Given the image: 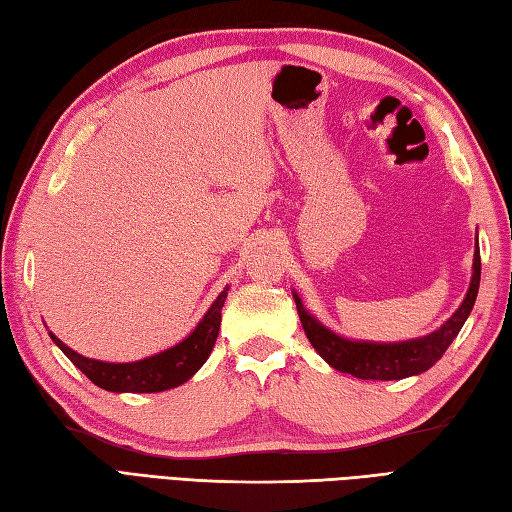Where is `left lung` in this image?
Segmentation results:
<instances>
[{
	"mask_svg": "<svg viewBox=\"0 0 512 512\" xmlns=\"http://www.w3.org/2000/svg\"><path fill=\"white\" fill-rule=\"evenodd\" d=\"M480 275L482 259L480 248H477L473 259V279L462 306L455 310L453 317L444 323L440 330L431 332L429 336H422V339L405 343L347 341L343 336H336L328 328H323L314 317H310L297 295L295 303L308 341L334 369L363 380H400L413 374L427 372V369L436 365L442 354L449 350V345L453 343L455 336H458L466 317H469L473 310L477 290H480Z\"/></svg>",
	"mask_w": 512,
	"mask_h": 512,
	"instance_id": "left-lung-1",
	"label": "left lung"
}]
</instances>
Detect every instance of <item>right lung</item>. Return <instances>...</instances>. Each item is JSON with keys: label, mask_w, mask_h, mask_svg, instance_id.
Segmentation results:
<instances>
[{"label": "right lung", "mask_w": 512, "mask_h": 512, "mask_svg": "<svg viewBox=\"0 0 512 512\" xmlns=\"http://www.w3.org/2000/svg\"><path fill=\"white\" fill-rule=\"evenodd\" d=\"M226 295L228 292L222 290V295L213 301L209 312L204 314L198 328H195L187 339L178 343L176 347H171V350L145 358V361H94V358H85L70 350V347L63 345L54 334H50V339L57 343L61 347V352L101 389L116 391V394H121V391H129V394H154V391H165L187 383V380L204 365L215 345L217 332H220L222 306Z\"/></svg>", "instance_id": "obj_1"}]
</instances>
